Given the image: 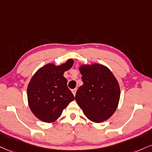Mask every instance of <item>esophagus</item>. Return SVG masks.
<instances>
[{"label":"esophagus","mask_w":152,"mask_h":152,"mask_svg":"<svg viewBox=\"0 0 152 152\" xmlns=\"http://www.w3.org/2000/svg\"><path fill=\"white\" fill-rule=\"evenodd\" d=\"M76 91H77V89H72V92L73 95H74V96H75Z\"/></svg>","instance_id":"1"}]
</instances>
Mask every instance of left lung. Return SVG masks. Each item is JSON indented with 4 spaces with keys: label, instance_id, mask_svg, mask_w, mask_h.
<instances>
[{
    "label": "left lung",
    "instance_id": "left-lung-1",
    "mask_svg": "<svg viewBox=\"0 0 152 152\" xmlns=\"http://www.w3.org/2000/svg\"><path fill=\"white\" fill-rule=\"evenodd\" d=\"M80 71L83 85L76 92L77 103L90 121L94 123L106 121L118 104L121 95L118 82L104 65H83Z\"/></svg>",
    "mask_w": 152,
    "mask_h": 152
}]
</instances>
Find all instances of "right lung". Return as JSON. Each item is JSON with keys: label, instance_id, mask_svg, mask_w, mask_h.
Instances as JSON below:
<instances>
[{"label": "right lung", "instance_id": "obj_1", "mask_svg": "<svg viewBox=\"0 0 152 152\" xmlns=\"http://www.w3.org/2000/svg\"><path fill=\"white\" fill-rule=\"evenodd\" d=\"M72 65V59L58 66L47 64L31 79L27 87L28 103L31 112L41 121L46 123L56 121L75 99L63 76Z\"/></svg>", "mask_w": 152, "mask_h": 152}]
</instances>
